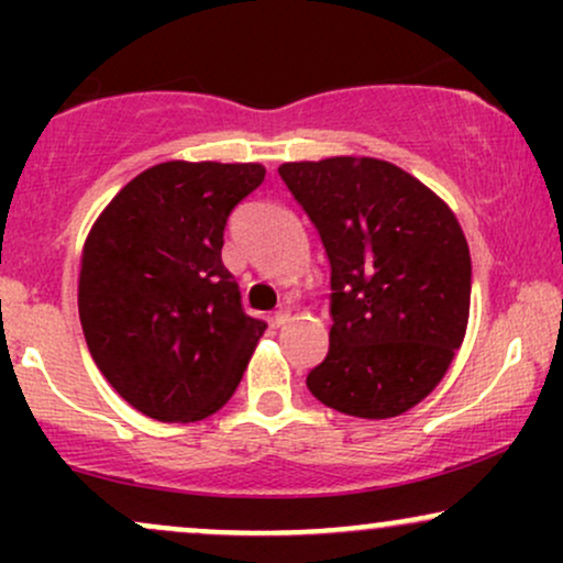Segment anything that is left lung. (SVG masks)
<instances>
[{"label": "left lung", "mask_w": 563, "mask_h": 563, "mask_svg": "<svg viewBox=\"0 0 563 563\" xmlns=\"http://www.w3.org/2000/svg\"><path fill=\"white\" fill-rule=\"evenodd\" d=\"M264 174L260 164H158L111 200L84 243L79 318L89 354L147 418L214 416L267 331L222 264L232 209Z\"/></svg>", "instance_id": "obj_1"}]
</instances>
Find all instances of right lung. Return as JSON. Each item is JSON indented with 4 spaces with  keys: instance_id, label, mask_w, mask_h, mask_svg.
I'll return each mask as SVG.
<instances>
[{
    "instance_id": "add662e5",
    "label": "right lung",
    "mask_w": 563,
    "mask_h": 563,
    "mask_svg": "<svg viewBox=\"0 0 563 563\" xmlns=\"http://www.w3.org/2000/svg\"><path fill=\"white\" fill-rule=\"evenodd\" d=\"M277 172L331 262V344L309 391L346 416H402L434 391L466 335L461 224L386 161H299Z\"/></svg>"
}]
</instances>
